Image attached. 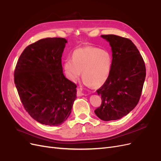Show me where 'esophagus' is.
I'll list each match as a JSON object with an SVG mask.
<instances>
[{
  "mask_svg": "<svg viewBox=\"0 0 161 161\" xmlns=\"http://www.w3.org/2000/svg\"><path fill=\"white\" fill-rule=\"evenodd\" d=\"M76 95L79 96V97L82 96V95H84V94L82 92V91H81L80 89L78 88V89H76Z\"/></svg>",
  "mask_w": 161,
  "mask_h": 161,
  "instance_id": "1",
  "label": "esophagus"
}]
</instances>
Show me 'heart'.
<instances>
[{
  "label": "heart",
  "mask_w": 161,
  "mask_h": 161,
  "mask_svg": "<svg viewBox=\"0 0 161 161\" xmlns=\"http://www.w3.org/2000/svg\"><path fill=\"white\" fill-rule=\"evenodd\" d=\"M72 59L64 62V69L68 78L76 81L81 75L85 83L99 87L108 80L112 66V57L106 50L86 46L76 48Z\"/></svg>",
  "instance_id": "b5f03b06"
}]
</instances>
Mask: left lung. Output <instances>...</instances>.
<instances>
[{
	"mask_svg": "<svg viewBox=\"0 0 161 161\" xmlns=\"http://www.w3.org/2000/svg\"><path fill=\"white\" fill-rule=\"evenodd\" d=\"M101 37L109 42L113 58L108 80L97 91L102 101L95 113L103 121L116 120L137 105L146 78V66L130 39L112 34Z\"/></svg>",
	"mask_w": 161,
	"mask_h": 161,
	"instance_id": "8db88e82",
	"label": "left lung"
}]
</instances>
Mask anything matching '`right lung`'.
Wrapping results in <instances>:
<instances>
[{"label":"right lung","instance_id":"1","mask_svg":"<svg viewBox=\"0 0 161 161\" xmlns=\"http://www.w3.org/2000/svg\"><path fill=\"white\" fill-rule=\"evenodd\" d=\"M66 42L62 37H47L31 43L14 69V84L24 108L44 125H61L76 98V84L62 71L61 58Z\"/></svg>","mask_w":161,"mask_h":161}]
</instances>
